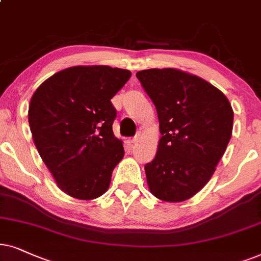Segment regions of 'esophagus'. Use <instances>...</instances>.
I'll return each mask as SVG.
<instances>
[{"mask_svg":"<svg viewBox=\"0 0 261 261\" xmlns=\"http://www.w3.org/2000/svg\"><path fill=\"white\" fill-rule=\"evenodd\" d=\"M141 140V135L140 134H138V135H136V136H135L134 138H131V140L130 141H128V142H130V143L131 144H136L137 143V142L138 141H140Z\"/></svg>","mask_w":261,"mask_h":261,"instance_id":"esophagus-1","label":"esophagus"}]
</instances>
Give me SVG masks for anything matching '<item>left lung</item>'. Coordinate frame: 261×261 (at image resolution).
<instances>
[{
	"label": "left lung",
	"instance_id": "obj_1",
	"mask_svg": "<svg viewBox=\"0 0 261 261\" xmlns=\"http://www.w3.org/2000/svg\"><path fill=\"white\" fill-rule=\"evenodd\" d=\"M136 76L156 107L162 135L155 159L144 166L149 190L165 201L189 199L209 181L230 141V102L211 83L178 69Z\"/></svg>",
	"mask_w": 261,
	"mask_h": 261
}]
</instances>
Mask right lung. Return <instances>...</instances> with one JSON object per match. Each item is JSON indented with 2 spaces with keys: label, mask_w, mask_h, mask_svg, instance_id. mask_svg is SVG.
Masks as SVG:
<instances>
[{
  "label": "right lung",
  "mask_w": 261,
  "mask_h": 261,
  "mask_svg": "<svg viewBox=\"0 0 261 261\" xmlns=\"http://www.w3.org/2000/svg\"><path fill=\"white\" fill-rule=\"evenodd\" d=\"M131 77L107 65L71 67L56 72L31 99L29 123L40 158L69 196L90 200L109 189L124 158L112 125L111 99Z\"/></svg>",
  "instance_id": "add662e5"
}]
</instances>
